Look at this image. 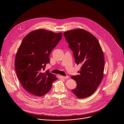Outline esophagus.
Returning a JSON list of instances; mask_svg holds the SVG:
<instances>
[{
    "label": "esophagus",
    "instance_id": "1",
    "mask_svg": "<svg viewBox=\"0 0 124 124\" xmlns=\"http://www.w3.org/2000/svg\"><path fill=\"white\" fill-rule=\"evenodd\" d=\"M61 78H64V79H68L69 77L68 76H61Z\"/></svg>",
    "mask_w": 124,
    "mask_h": 124
}]
</instances>
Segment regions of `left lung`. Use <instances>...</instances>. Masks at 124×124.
Listing matches in <instances>:
<instances>
[{
	"label": "left lung",
	"mask_w": 124,
	"mask_h": 124,
	"mask_svg": "<svg viewBox=\"0 0 124 124\" xmlns=\"http://www.w3.org/2000/svg\"><path fill=\"white\" fill-rule=\"evenodd\" d=\"M64 35L76 63L82 65L78 71L79 74L71 77L77 84L71 92L78 99L86 98L94 93L103 78L105 59L102 49L97 38L85 30H71Z\"/></svg>",
	"instance_id": "8db88e82"
}]
</instances>
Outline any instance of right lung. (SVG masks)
I'll return each instance as SVG.
<instances>
[{
	"mask_svg": "<svg viewBox=\"0 0 124 124\" xmlns=\"http://www.w3.org/2000/svg\"><path fill=\"white\" fill-rule=\"evenodd\" d=\"M62 36L61 32L40 29L30 32L23 39L16 55L15 68L20 82L31 94L39 97L46 94L58 79L48 70L42 71L50 62V54Z\"/></svg>",
	"mask_w": 124,
	"mask_h": 124,
	"instance_id": "obj_1",
	"label": "right lung"
}]
</instances>
